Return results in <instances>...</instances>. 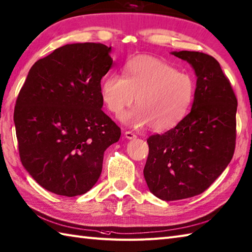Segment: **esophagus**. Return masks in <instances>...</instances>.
Returning <instances> with one entry per match:
<instances>
[{
  "label": "esophagus",
  "instance_id": "obj_1",
  "mask_svg": "<svg viewBox=\"0 0 252 252\" xmlns=\"http://www.w3.org/2000/svg\"><path fill=\"white\" fill-rule=\"evenodd\" d=\"M125 136L126 137L127 140H133V139H135V137H136V135L134 134V133L131 132V131H126L125 133Z\"/></svg>",
  "mask_w": 252,
  "mask_h": 252
}]
</instances>
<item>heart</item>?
<instances>
[{"label":"heart","mask_w":252,"mask_h":252,"mask_svg":"<svg viewBox=\"0 0 252 252\" xmlns=\"http://www.w3.org/2000/svg\"><path fill=\"white\" fill-rule=\"evenodd\" d=\"M122 72L123 77L110 74L101 83L102 100L113 115L119 117L135 96L136 107L123 117L134 126L165 132L187 116L194 93L189 74L151 56L132 58Z\"/></svg>","instance_id":"obj_1"}]
</instances>
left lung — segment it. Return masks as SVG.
Returning a JSON list of instances; mask_svg holds the SVG:
<instances>
[{"label": "left lung", "mask_w": 252, "mask_h": 252, "mask_svg": "<svg viewBox=\"0 0 252 252\" xmlns=\"http://www.w3.org/2000/svg\"><path fill=\"white\" fill-rule=\"evenodd\" d=\"M194 70L196 87L191 111L164 134L147 139L144 178L164 201L204 192L228 166L236 144L237 98L220 63L209 54L174 51Z\"/></svg>", "instance_id": "left-lung-1"}]
</instances>
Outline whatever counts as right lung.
Segmentation results:
<instances>
[{
	"label": "right lung",
	"mask_w": 252,
	"mask_h": 252,
	"mask_svg": "<svg viewBox=\"0 0 252 252\" xmlns=\"http://www.w3.org/2000/svg\"><path fill=\"white\" fill-rule=\"evenodd\" d=\"M111 47L71 43L32 66L18 94L14 123L22 164L42 188L64 196L90 191L103 153L121 130L101 110L100 81Z\"/></svg>",
	"instance_id": "obj_1"
}]
</instances>
